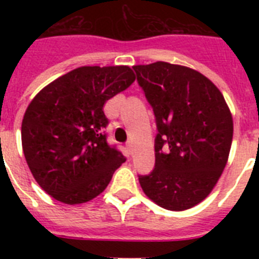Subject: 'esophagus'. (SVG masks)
<instances>
[{
    "mask_svg": "<svg viewBox=\"0 0 259 259\" xmlns=\"http://www.w3.org/2000/svg\"><path fill=\"white\" fill-rule=\"evenodd\" d=\"M125 146H127V149L130 150V152H131V149H132V141H128V143L125 144Z\"/></svg>",
    "mask_w": 259,
    "mask_h": 259,
    "instance_id": "1",
    "label": "esophagus"
}]
</instances>
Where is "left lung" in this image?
Wrapping results in <instances>:
<instances>
[{
  "instance_id": "left-lung-1",
  "label": "left lung",
  "mask_w": 259,
  "mask_h": 259,
  "mask_svg": "<svg viewBox=\"0 0 259 259\" xmlns=\"http://www.w3.org/2000/svg\"><path fill=\"white\" fill-rule=\"evenodd\" d=\"M154 110L155 167L140 176L146 197L171 211L211 193L227 164L233 119L222 92L198 71L168 62L134 66Z\"/></svg>"
}]
</instances>
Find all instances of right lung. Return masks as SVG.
I'll list each match as a JSON object with an SVG mask.
<instances>
[{
	"instance_id": "right-lung-1",
	"label": "right lung",
	"mask_w": 259,
	"mask_h": 259,
	"mask_svg": "<svg viewBox=\"0 0 259 259\" xmlns=\"http://www.w3.org/2000/svg\"><path fill=\"white\" fill-rule=\"evenodd\" d=\"M128 66H83L33 97L22 122V146L32 175L50 197L80 205L106 189L125 158L110 148L107 100L135 81Z\"/></svg>"
}]
</instances>
